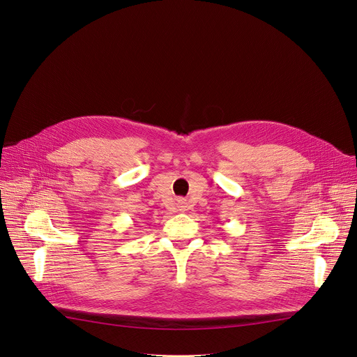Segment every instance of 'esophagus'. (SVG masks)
Returning a JSON list of instances; mask_svg holds the SVG:
<instances>
[{
	"label": "esophagus",
	"mask_w": 357,
	"mask_h": 357,
	"mask_svg": "<svg viewBox=\"0 0 357 357\" xmlns=\"http://www.w3.org/2000/svg\"><path fill=\"white\" fill-rule=\"evenodd\" d=\"M183 204H184V203H181V206H180V207H181V208H184V207H185V206H183Z\"/></svg>",
	"instance_id": "1"
}]
</instances>
